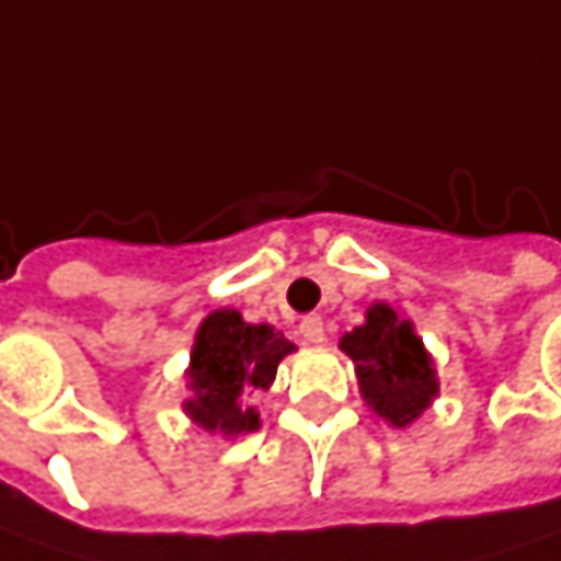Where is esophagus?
<instances>
[{
	"mask_svg": "<svg viewBox=\"0 0 561 561\" xmlns=\"http://www.w3.org/2000/svg\"><path fill=\"white\" fill-rule=\"evenodd\" d=\"M301 339L310 342V345H320L323 342V335H327V329H323V317H317V313H310L301 320Z\"/></svg>",
	"mask_w": 561,
	"mask_h": 561,
	"instance_id": "esophagus-1",
	"label": "esophagus"
}]
</instances>
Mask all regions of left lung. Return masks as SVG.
Wrapping results in <instances>:
<instances>
[{"label": "left lung", "instance_id": "8db88e82", "mask_svg": "<svg viewBox=\"0 0 561 561\" xmlns=\"http://www.w3.org/2000/svg\"><path fill=\"white\" fill-rule=\"evenodd\" d=\"M339 348L354 360L367 408L392 426L414 424L439 396L433 357L414 323L382 301L367 307V320L345 332Z\"/></svg>", "mask_w": 561, "mask_h": 561}]
</instances>
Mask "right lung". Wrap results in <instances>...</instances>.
<instances>
[{"instance_id": "1", "label": "right lung", "mask_w": 561, "mask_h": 561, "mask_svg": "<svg viewBox=\"0 0 561 561\" xmlns=\"http://www.w3.org/2000/svg\"><path fill=\"white\" fill-rule=\"evenodd\" d=\"M295 345L266 323H244L238 310H213L194 335L184 414L207 433L241 436L260 426V411L248 404L256 389H270L276 367Z\"/></svg>"}]
</instances>
